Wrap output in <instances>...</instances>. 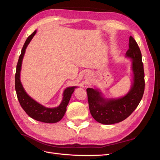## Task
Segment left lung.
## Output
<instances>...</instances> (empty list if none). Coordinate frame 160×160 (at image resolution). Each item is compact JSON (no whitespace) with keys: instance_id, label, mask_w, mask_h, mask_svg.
<instances>
[{"instance_id":"1","label":"left lung","mask_w":160,"mask_h":160,"mask_svg":"<svg viewBox=\"0 0 160 160\" xmlns=\"http://www.w3.org/2000/svg\"><path fill=\"white\" fill-rule=\"evenodd\" d=\"M125 55L132 60L133 73V82L128 94L118 99H105L98 89H87L90 113L100 123L111 125L122 122L133 112L142 99L145 89L143 64L141 51L132 36Z\"/></svg>"}]
</instances>
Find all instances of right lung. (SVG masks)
I'll use <instances>...</instances> for the list:
<instances>
[{
	"label": "right lung",
	"mask_w": 160,
	"mask_h": 160,
	"mask_svg": "<svg viewBox=\"0 0 160 160\" xmlns=\"http://www.w3.org/2000/svg\"><path fill=\"white\" fill-rule=\"evenodd\" d=\"M37 31H34L31 35L27 38L24 44L21 51V54L19 56V59L17 65V70L15 73V90L18 100L20 103L22 108L27 114L31 118L38 122L53 123H57L63 117L71 99V95L74 92L77 87H70L65 89L63 92V98L61 104L57 108H48L38 103L36 101L32 99L24 89L20 80V72L21 69L22 61L24 55H25L27 47L29 44L30 41L35 36Z\"/></svg>",
	"instance_id": "right-lung-1"
}]
</instances>
